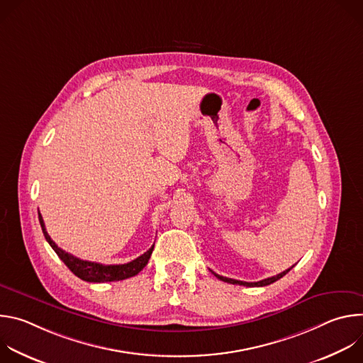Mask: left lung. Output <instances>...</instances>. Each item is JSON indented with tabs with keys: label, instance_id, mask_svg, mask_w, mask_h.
Instances as JSON below:
<instances>
[{
	"label": "left lung",
	"instance_id": "left-lung-1",
	"mask_svg": "<svg viewBox=\"0 0 363 363\" xmlns=\"http://www.w3.org/2000/svg\"><path fill=\"white\" fill-rule=\"evenodd\" d=\"M293 267V266H291ZM291 267L290 269H287L286 272H283V273H280V274H277V276H273V277H269V279H264V280H260V281H254V283H248V281H240V280H234V279H228V277H223V276H220V274H217V273H214L213 270H211V273L217 277V279H220V280H223V281H225V283H230V284H240V286H247V287H263V286H269V284H272V283H274V281H277L279 279H281L283 276H286L290 270H291Z\"/></svg>",
	"mask_w": 363,
	"mask_h": 363
}]
</instances>
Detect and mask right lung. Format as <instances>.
<instances>
[{"mask_svg":"<svg viewBox=\"0 0 363 363\" xmlns=\"http://www.w3.org/2000/svg\"><path fill=\"white\" fill-rule=\"evenodd\" d=\"M38 221L43 230V234L47 240V242L51 245L56 251V254L59 255L60 260L70 269V272L77 276L79 279L89 281V283H105V281H119V280H125L129 277L136 276L149 262L150 254L153 251V245L143 252L140 257L135 258L130 263L126 264H100V263H93V262H86V260H80V258L72 255L70 252H66L65 250H62L53 240L50 238V235L45 231V225L43 221V217L38 211Z\"/></svg>","mask_w":363,"mask_h":363,"instance_id":"add662e5","label":"right lung"}]
</instances>
